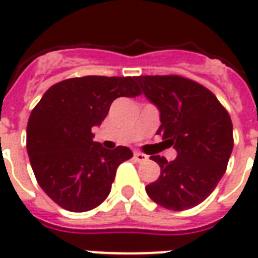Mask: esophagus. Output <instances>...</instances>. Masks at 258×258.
Listing matches in <instances>:
<instances>
[{
	"mask_svg": "<svg viewBox=\"0 0 258 258\" xmlns=\"http://www.w3.org/2000/svg\"><path fill=\"white\" fill-rule=\"evenodd\" d=\"M133 157H135V160H136L138 162H144L149 160V157H147L146 154H143V153H140V151H135Z\"/></svg>",
	"mask_w": 258,
	"mask_h": 258,
	"instance_id": "1",
	"label": "esophagus"
}]
</instances>
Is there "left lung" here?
Masks as SVG:
<instances>
[{"label": "left lung", "mask_w": 258, "mask_h": 258, "mask_svg": "<svg viewBox=\"0 0 258 258\" xmlns=\"http://www.w3.org/2000/svg\"><path fill=\"white\" fill-rule=\"evenodd\" d=\"M136 80L160 111L157 135L178 153L173 161L151 155L161 175L146 186V191L168 210L195 207L211 195L225 173L233 149L231 116L211 91L190 79L169 75Z\"/></svg>", "instance_id": "8db88e82"}]
</instances>
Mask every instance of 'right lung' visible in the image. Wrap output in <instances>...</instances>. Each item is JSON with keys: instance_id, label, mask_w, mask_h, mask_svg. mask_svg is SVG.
Listing matches in <instances>:
<instances>
[{"instance_id": "1", "label": "right lung", "mask_w": 258, "mask_h": 258, "mask_svg": "<svg viewBox=\"0 0 258 258\" xmlns=\"http://www.w3.org/2000/svg\"><path fill=\"white\" fill-rule=\"evenodd\" d=\"M140 93L136 78L83 76L41 97L27 122V154L40 187L59 207L83 213L108 197L116 168L133 154L93 142L91 127L101 125L115 98Z\"/></svg>"}]
</instances>
